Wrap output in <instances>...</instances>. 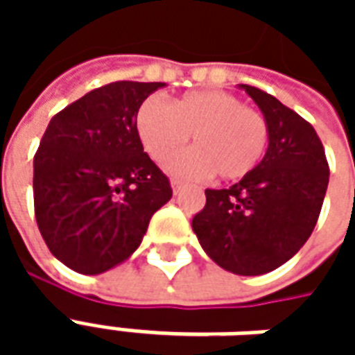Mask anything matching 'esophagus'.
Masks as SVG:
<instances>
[{
    "label": "esophagus",
    "instance_id": "1",
    "mask_svg": "<svg viewBox=\"0 0 355 355\" xmlns=\"http://www.w3.org/2000/svg\"><path fill=\"white\" fill-rule=\"evenodd\" d=\"M182 184H184V182H182L180 178H171V186H173V190H175V192H178V188H180Z\"/></svg>",
    "mask_w": 355,
    "mask_h": 355
}]
</instances>
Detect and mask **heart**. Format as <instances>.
<instances>
[{
  "instance_id": "1",
  "label": "heart",
  "mask_w": 355,
  "mask_h": 355,
  "mask_svg": "<svg viewBox=\"0 0 355 355\" xmlns=\"http://www.w3.org/2000/svg\"><path fill=\"white\" fill-rule=\"evenodd\" d=\"M137 132L157 163L177 154L192 135L196 148L171 163V169L180 175L215 173L220 180L249 175L270 140L264 114L224 91H192L171 104L150 96L137 112Z\"/></svg>"
}]
</instances>
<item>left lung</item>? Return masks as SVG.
<instances>
[{
	"mask_svg": "<svg viewBox=\"0 0 355 355\" xmlns=\"http://www.w3.org/2000/svg\"><path fill=\"white\" fill-rule=\"evenodd\" d=\"M241 87L266 117V155L230 188H207L192 228L218 266L261 275L289 261L310 238L327 192L329 163L304 117L262 89Z\"/></svg>",
	"mask_w": 355,
	"mask_h": 355,
	"instance_id": "obj_1",
	"label": "left lung"
}]
</instances>
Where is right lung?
<instances>
[{"mask_svg":"<svg viewBox=\"0 0 355 355\" xmlns=\"http://www.w3.org/2000/svg\"><path fill=\"white\" fill-rule=\"evenodd\" d=\"M165 83L114 81L68 104L34 155L37 228L58 261L85 275L127 261L173 196L144 152L137 112Z\"/></svg>","mask_w":355,"mask_h":355,"instance_id":"obj_1","label":"right lung"}]
</instances>
